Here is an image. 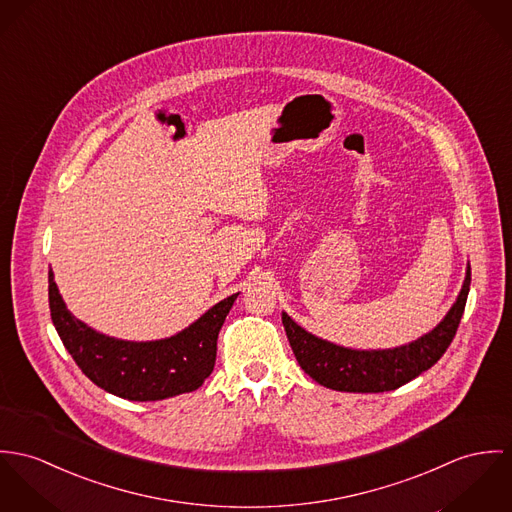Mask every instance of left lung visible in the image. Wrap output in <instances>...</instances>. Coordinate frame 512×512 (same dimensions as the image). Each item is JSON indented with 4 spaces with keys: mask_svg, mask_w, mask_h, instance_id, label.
I'll return each instance as SVG.
<instances>
[{
    "mask_svg": "<svg viewBox=\"0 0 512 512\" xmlns=\"http://www.w3.org/2000/svg\"><path fill=\"white\" fill-rule=\"evenodd\" d=\"M471 284V265L452 308L442 322L418 340L389 349H351L322 340L298 326L283 312L286 338L298 365L316 383L341 393H385L428 371L454 340Z\"/></svg>",
    "mask_w": 512,
    "mask_h": 512,
    "instance_id": "obj_1",
    "label": "left lung"
}]
</instances>
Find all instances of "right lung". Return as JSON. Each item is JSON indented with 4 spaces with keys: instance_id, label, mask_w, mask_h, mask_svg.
<instances>
[{
    "instance_id": "1",
    "label": "right lung",
    "mask_w": 512,
    "mask_h": 512,
    "mask_svg": "<svg viewBox=\"0 0 512 512\" xmlns=\"http://www.w3.org/2000/svg\"><path fill=\"white\" fill-rule=\"evenodd\" d=\"M239 292L214 304L171 338L117 340L96 332L66 308L53 269L49 271L51 318L66 351L82 373L106 393L127 400H163L192 393L210 377L218 334Z\"/></svg>"
}]
</instances>
